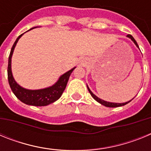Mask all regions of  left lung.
<instances>
[{
    "label": "left lung",
    "mask_w": 151,
    "mask_h": 151,
    "mask_svg": "<svg viewBox=\"0 0 151 151\" xmlns=\"http://www.w3.org/2000/svg\"><path fill=\"white\" fill-rule=\"evenodd\" d=\"M127 36H128V37H129V38H130L133 41H134V43L135 44L136 46L138 47H138V44H137V42H136V41H135V40H134V38H133L132 36L131 35H128ZM87 87H88V86H87ZM88 91H89V93H90V94H91V95L92 96V97H93V98H94V99L95 100V101H97V102L100 103V104H101L104 105V106H107V107H118V106H124V105H125V104H127L128 103H129L131 101H132V100H131V101H129V102L122 103V104H117V103H110V102H107V101H103V100L100 99L99 97H97V96L94 95V94H93V93H92L91 91V90H90V89H89L88 87Z\"/></svg>",
    "instance_id": "1"
}]
</instances>
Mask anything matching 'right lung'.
I'll return each mask as SVG.
<instances>
[{
    "label": "right lung",
    "mask_w": 151,
    "mask_h": 151,
    "mask_svg": "<svg viewBox=\"0 0 151 151\" xmlns=\"http://www.w3.org/2000/svg\"><path fill=\"white\" fill-rule=\"evenodd\" d=\"M34 28H32V29H34ZM22 35V34L20 35L17 38L13 47H12L10 55H9L7 67L8 82H9V85H10V88H11L12 91L13 92V94H15L16 97L22 103L28 105H32V106H47V105L57 101L61 97L63 92L66 88L69 76H70L72 72L74 70L75 68L61 76L57 83L54 84L51 87L47 88L45 89H40V90H28V89L22 88L15 82V80L12 76L11 72L12 54H13V50H14V47L17 45V41H19V38Z\"/></svg>",
    "instance_id": "1"
}]
</instances>
